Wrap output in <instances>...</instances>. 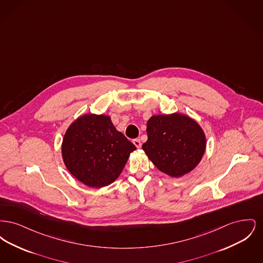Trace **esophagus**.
Listing matches in <instances>:
<instances>
[{
    "label": "esophagus",
    "mask_w": 263,
    "mask_h": 263,
    "mask_svg": "<svg viewBox=\"0 0 263 263\" xmlns=\"http://www.w3.org/2000/svg\"><path fill=\"white\" fill-rule=\"evenodd\" d=\"M133 144L136 146V148H138V149H140V148H141V141H140V139H135V140H133Z\"/></svg>",
    "instance_id": "1"
}]
</instances>
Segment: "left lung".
Instances as JSON below:
<instances>
[{"mask_svg": "<svg viewBox=\"0 0 263 263\" xmlns=\"http://www.w3.org/2000/svg\"><path fill=\"white\" fill-rule=\"evenodd\" d=\"M147 135L142 148L148 159L162 173L175 178L193 171L206 150L202 127L183 113L151 116Z\"/></svg>", "mask_w": 263, "mask_h": 263, "instance_id": "obj_1", "label": "left lung"}]
</instances>
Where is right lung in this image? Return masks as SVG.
I'll list each match as a JSON object with an SVG mask.
<instances>
[{"label":"right lung","mask_w":263,"mask_h":263,"mask_svg":"<svg viewBox=\"0 0 263 263\" xmlns=\"http://www.w3.org/2000/svg\"><path fill=\"white\" fill-rule=\"evenodd\" d=\"M136 147L113 125L109 115L87 113L75 119L63 137V162L88 187L111 184Z\"/></svg>","instance_id":"1"}]
</instances>
